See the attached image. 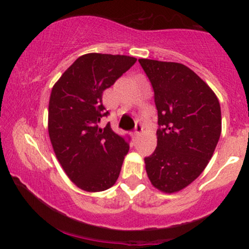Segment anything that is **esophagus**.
Wrapping results in <instances>:
<instances>
[{"label": "esophagus", "instance_id": "34e87169", "mask_svg": "<svg viewBox=\"0 0 249 249\" xmlns=\"http://www.w3.org/2000/svg\"><path fill=\"white\" fill-rule=\"evenodd\" d=\"M142 125L141 123H137L136 127H134V134H136V138H138V137L142 134Z\"/></svg>", "mask_w": 249, "mask_h": 249}]
</instances>
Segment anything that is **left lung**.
I'll return each mask as SVG.
<instances>
[{"label":"left lung","instance_id":"left-lung-1","mask_svg":"<svg viewBox=\"0 0 249 249\" xmlns=\"http://www.w3.org/2000/svg\"><path fill=\"white\" fill-rule=\"evenodd\" d=\"M154 91L158 111L157 147L145 168L161 192L182 190L201 174L221 134L215 93L186 65L139 59Z\"/></svg>","mask_w":249,"mask_h":249}]
</instances>
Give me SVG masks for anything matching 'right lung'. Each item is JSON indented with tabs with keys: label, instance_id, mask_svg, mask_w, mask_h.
<instances>
[{
	"label": "right lung",
	"instance_id": "right-lung-1",
	"mask_svg": "<svg viewBox=\"0 0 249 249\" xmlns=\"http://www.w3.org/2000/svg\"><path fill=\"white\" fill-rule=\"evenodd\" d=\"M137 58L87 53L76 59L51 90L48 130L53 148L71 181L88 192L115 185L128 141L112 128L98 126L108 115L103 91L115 84Z\"/></svg>",
	"mask_w": 249,
	"mask_h": 249
}]
</instances>
